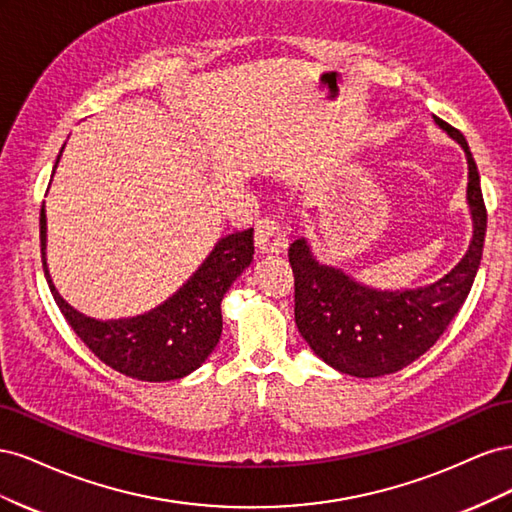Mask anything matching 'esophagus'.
Segmentation results:
<instances>
[{
  "label": "esophagus",
  "instance_id": "obj_1",
  "mask_svg": "<svg viewBox=\"0 0 512 512\" xmlns=\"http://www.w3.org/2000/svg\"><path fill=\"white\" fill-rule=\"evenodd\" d=\"M254 241L262 254H277L288 245L286 230L275 218H265V220L256 222Z\"/></svg>",
  "mask_w": 512,
  "mask_h": 512
}]
</instances>
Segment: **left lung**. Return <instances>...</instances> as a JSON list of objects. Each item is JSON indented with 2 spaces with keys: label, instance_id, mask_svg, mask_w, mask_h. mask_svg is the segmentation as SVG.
I'll use <instances>...</instances> for the list:
<instances>
[{
  "label": "left lung",
  "instance_id": "1",
  "mask_svg": "<svg viewBox=\"0 0 512 512\" xmlns=\"http://www.w3.org/2000/svg\"><path fill=\"white\" fill-rule=\"evenodd\" d=\"M433 121L468 158V205L474 235L466 256L442 280L414 290H378L354 282L342 269L320 265L301 237L290 245L294 320L320 359L356 378H378L423 356L468 299L483 258L487 209L468 141L440 117Z\"/></svg>",
  "mask_w": 512,
  "mask_h": 512
}]
</instances>
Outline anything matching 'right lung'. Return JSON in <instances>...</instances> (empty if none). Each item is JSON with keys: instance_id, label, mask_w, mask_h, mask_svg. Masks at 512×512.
Returning <instances> with one entry per match:
<instances>
[{"instance_id": "1", "label": "right lung", "mask_w": 512, "mask_h": 512, "mask_svg": "<svg viewBox=\"0 0 512 512\" xmlns=\"http://www.w3.org/2000/svg\"><path fill=\"white\" fill-rule=\"evenodd\" d=\"M61 158V151L57 162ZM55 162V166H57ZM40 250L46 282L74 333L102 363L145 382L179 380L205 363L222 335V299L254 254V228L222 237L173 297L134 318L94 320L59 297L46 269V213L40 209Z\"/></svg>"}]
</instances>
